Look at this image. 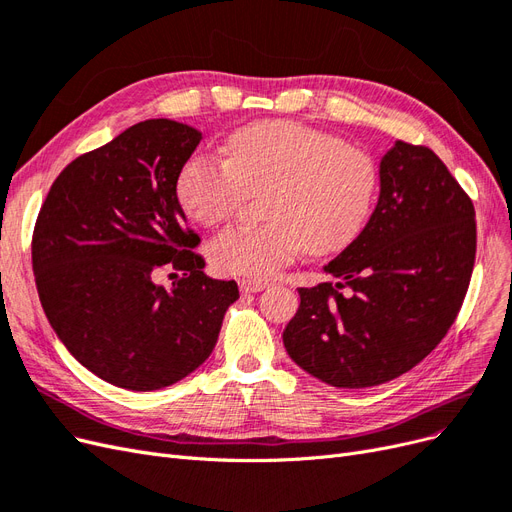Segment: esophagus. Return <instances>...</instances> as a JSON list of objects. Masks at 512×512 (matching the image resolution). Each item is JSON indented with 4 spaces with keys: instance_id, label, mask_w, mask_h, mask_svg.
<instances>
[{
    "instance_id": "1",
    "label": "esophagus",
    "mask_w": 512,
    "mask_h": 512,
    "mask_svg": "<svg viewBox=\"0 0 512 512\" xmlns=\"http://www.w3.org/2000/svg\"><path fill=\"white\" fill-rule=\"evenodd\" d=\"M268 285H270V283H266V280L242 278V280H240V291H242V293H257V291L268 289Z\"/></svg>"
}]
</instances>
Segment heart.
<instances>
[{"label":"heart","instance_id":"1","mask_svg":"<svg viewBox=\"0 0 512 512\" xmlns=\"http://www.w3.org/2000/svg\"><path fill=\"white\" fill-rule=\"evenodd\" d=\"M376 161L340 136L293 121H255L234 129L225 157L195 153L178 172L176 191L189 217L217 225L232 217L246 191L268 187L263 225L223 229L208 244L212 268L270 278L304 249H346L376 204Z\"/></svg>","mask_w":512,"mask_h":512}]
</instances>
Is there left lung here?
Segmentation results:
<instances>
[{
  "label": "left lung",
  "instance_id": "8db88e82",
  "mask_svg": "<svg viewBox=\"0 0 512 512\" xmlns=\"http://www.w3.org/2000/svg\"><path fill=\"white\" fill-rule=\"evenodd\" d=\"M378 174L364 232L325 266L338 283L302 287L283 332L295 364L332 387H374L415 368L447 336L474 268L472 200L434 151L398 140Z\"/></svg>",
  "mask_w": 512,
  "mask_h": 512
}]
</instances>
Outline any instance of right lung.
<instances>
[{
	"label": "right lung",
	"instance_id": "1",
	"mask_svg": "<svg viewBox=\"0 0 512 512\" xmlns=\"http://www.w3.org/2000/svg\"><path fill=\"white\" fill-rule=\"evenodd\" d=\"M197 129L170 119L131 125L57 176L31 238L46 319L82 366L131 391L170 387L217 344L236 280L204 274L176 195ZM161 267L183 271L170 288Z\"/></svg>",
	"mask_w": 512,
	"mask_h": 512
}]
</instances>
